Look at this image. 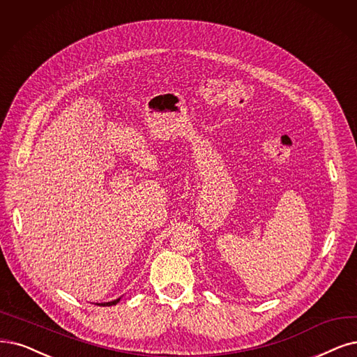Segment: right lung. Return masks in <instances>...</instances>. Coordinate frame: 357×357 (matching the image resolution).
Here are the masks:
<instances>
[{"label":"right lung","instance_id":"obj_1","mask_svg":"<svg viewBox=\"0 0 357 357\" xmlns=\"http://www.w3.org/2000/svg\"><path fill=\"white\" fill-rule=\"evenodd\" d=\"M119 301H121V298H116V300L107 301V303H98V306H114L116 303H119Z\"/></svg>","mask_w":357,"mask_h":357}]
</instances>
